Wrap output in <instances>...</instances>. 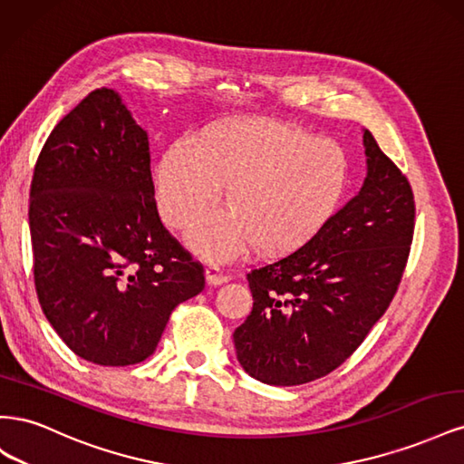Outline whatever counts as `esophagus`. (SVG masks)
Masks as SVG:
<instances>
[{"instance_id":"34e87169","label":"esophagus","mask_w":464,"mask_h":464,"mask_svg":"<svg viewBox=\"0 0 464 464\" xmlns=\"http://www.w3.org/2000/svg\"><path fill=\"white\" fill-rule=\"evenodd\" d=\"M205 278H207V285H210V286L224 285V283H227V280H228V276L224 275L220 266H217V265H208V266H207Z\"/></svg>"}]
</instances>
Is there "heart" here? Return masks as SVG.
Here are the masks:
<instances>
[{
    "mask_svg": "<svg viewBox=\"0 0 464 464\" xmlns=\"http://www.w3.org/2000/svg\"><path fill=\"white\" fill-rule=\"evenodd\" d=\"M348 176L344 150L269 118L210 125L193 145L168 149L154 172L166 224L184 228L215 207L227 188L230 210L210 215L188 234L208 259H230L254 244L263 256L305 246L339 205Z\"/></svg>",
    "mask_w": 464,
    "mask_h": 464,
    "instance_id": "heart-1",
    "label": "heart"
}]
</instances>
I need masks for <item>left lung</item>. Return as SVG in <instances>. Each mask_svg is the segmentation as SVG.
<instances>
[{
  "mask_svg": "<svg viewBox=\"0 0 464 464\" xmlns=\"http://www.w3.org/2000/svg\"><path fill=\"white\" fill-rule=\"evenodd\" d=\"M368 176L356 198L300 249L247 273L251 314L234 331L240 366L266 385L331 373L395 296L411 254L409 179L363 130Z\"/></svg>",
  "mask_w": 464,
  "mask_h": 464,
  "instance_id": "1",
  "label": "left lung"
}]
</instances>
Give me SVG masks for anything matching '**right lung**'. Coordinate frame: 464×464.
Segmentation results:
<instances>
[{
    "label": "right lung",
    "mask_w": 464,
    "mask_h": 464,
    "mask_svg": "<svg viewBox=\"0 0 464 464\" xmlns=\"http://www.w3.org/2000/svg\"><path fill=\"white\" fill-rule=\"evenodd\" d=\"M29 224L42 312L98 366L149 358L174 307L205 288L203 265L159 218L147 131L111 89L82 98L46 139Z\"/></svg>",
    "instance_id": "add662e5"
}]
</instances>
